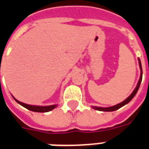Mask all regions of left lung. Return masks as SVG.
Segmentation results:
<instances>
[{"label":"left lung","mask_w":149,"mask_h":149,"mask_svg":"<svg viewBox=\"0 0 149 149\" xmlns=\"http://www.w3.org/2000/svg\"><path fill=\"white\" fill-rule=\"evenodd\" d=\"M138 62H139V65H140V69H141V77L140 79H139V81L138 83V85H137V87H135L134 91H133L132 94L129 96V97L127 98L126 100H124L123 102H122L120 104H118L116 105H114V106H112V107H108V108H102V107H96V106H93V109H95L96 110H98V111H103V112H112V111H115V110L119 109L120 108L123 107V105H127V103L132 100V98L135 96V95L137 94L138 92V89H139V87H140L141 83V80H142V68H141V63L140 59L138 58Z\"/></svg>","instance_id":"obj_1"}]
</instances>
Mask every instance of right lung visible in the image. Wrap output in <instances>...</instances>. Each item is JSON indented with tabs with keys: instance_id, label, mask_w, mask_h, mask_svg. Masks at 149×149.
Wrapping results in <instances>:
<instances>
[{
	"instance_id": "right-lung-1",
	"label": "right lung",
	"mask_w": 149,
	"mask_h": 149,
	"mask_svg": "<svg viewBox=\"0 0 149 149\" xmlns=\"http://www.w3.org/2000/svg\"><path fill=\"white\" fill-rule=\"evenodd\" d=\"M13 97V96H12ZM14 99L19 104H20L21 105H22L23 107H25L27 109L30 110V111H33V112H49L51 110L54 109V108L57 107V105H48V106H37V105H27V104H25V103H22V102H19L18 100H16L14 97Z\"/></svg>"
}]
</instances>
